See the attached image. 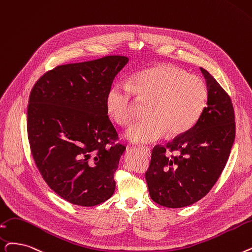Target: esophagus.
I'll list each match as a JSON object with an SVG mask.
<instances>
[{
    "mask_svg": "<svg viewBox=\"0 0 252 252\" xmlns=\"http://www.w3.org/2000/svg\"><path fill=\"white\" fill-rule=\"evenodd\" d=\"M140 148L143 150L147 156H150V149H149V147H147V146H140Z\"/></svg>",
    "mask_w": 252,
    "mask_h": 252,
    "instance_id": "esophagus-1",
    "label": "esophagus"
}]
</instances>
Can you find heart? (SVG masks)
Returning <instances> with one entry per match:
<instances>
[{"label": "heart", "mask_w": 252, "mask_h": 252, "mask_svg": "<svg viewBox=\"0 0 252 252\" xmlns=\"http://www.w3.org/2000/svg\"><path fill=\"white\" fill-rule=\"evenodd\" d=\"M138 99L150 103L149 119L130 126L126 138L139 144L152 143L168 132L187 133L198 122L208 101V87L199 76L171 63H159L136 74L132 87L115 83L106 95L107 110L119 126L136 118Z\"/></svg>", "instance_id": "heart-1"}]
</instances>
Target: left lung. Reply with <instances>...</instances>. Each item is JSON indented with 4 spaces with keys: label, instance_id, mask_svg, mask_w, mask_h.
<instances>
[{
    "label": "left lung",
    "instance_id": "8db88e82",
    "mask_svg": "<svg viewBox=\"0 0 252 252\" xmlns=\"http://www.w3.org/2000/svg\"><path fill=\"white\" fill-rule=\"evenodd\" d=\"M201 71L208 87L205 110L187 133L152 149L145 173L150 198L163 207L182 208L204 198L221 175L234 144L231 97L209 72ZM167 151L179 155L169 156Z\"/></svg>",
    "mask_w": 252,
    "mask_h": 252
}]
</instances>
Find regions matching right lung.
<instances>
[{"label": "right lung", "instance_id": "add662e5", "mask_svg": "<svg viewBox=\"0 0 252 252\" xmlns=\"http://www.w3.org/2000/svg\"><path fill=\"white\" fill-rule=\"evenodd\" d=\"M128 59L58 65L35 83L28 106L32 156L48 187L71 204L92 207L111 198L125 145L108 117L106 95Z\"/></svg>", "mask_w": 252, "mask_h": 252}]
</instances>
